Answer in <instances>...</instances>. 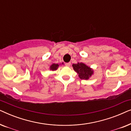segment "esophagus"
Segmentation results:
<instances>
[{
    "instance_id": "1",
    "label": "esophagus",
    "mask_w": 131,
    "mask_h": 131,
    "mask_svg": "<svg viewBox=\"0 0 131 131\" xmlns=\"http://www.w3.org/2000/svg\"><path fill=\"white\" fill-rule=\"evenodd\" d=\"M65 65L66 66H67V67H69V66L71 65V63H70V62H67V63H66L65 64Z\"/></svg>"
}]
</instances>
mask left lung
I'll list each match as a JSON object with an SVG mask.
<instances>
[{"label": "left lung", "instance_id": "1", "mask_svg": "<svg viewBox=\"0 0 131 131\" xmlns=\"http://www.w3.org/2000/svg\"><path fill=\"white\" fill-rule=\"evenodd\" d=\"M72 66L74 70L78 73L79 76L81 79H88L93 74L92 70L82 62L73 64Z\"/></svg>", "mask_w": 131, "mask_h": 131}]
</instances>
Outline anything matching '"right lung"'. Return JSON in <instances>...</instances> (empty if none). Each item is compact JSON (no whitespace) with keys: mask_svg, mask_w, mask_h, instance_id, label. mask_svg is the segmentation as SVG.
Returning a JSON list of instances; mask_svg holds the SVG:
<instances>
[{"mask_svg":"<svg viewBox=\"0 0 131 131\" xmlns=\"http://www.w3.org/2000/svg\"><path fill=\"white\" fill-rule=\"evenodd\" d=\"M58 67V64H53L51 67H50V69L52 70H56L57 69V68Z\"/></svg>","mask_w":131,"mask_h":131,"instance_id":"right-lung-1","label":"right lung"}]
</instances>
